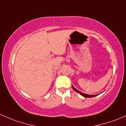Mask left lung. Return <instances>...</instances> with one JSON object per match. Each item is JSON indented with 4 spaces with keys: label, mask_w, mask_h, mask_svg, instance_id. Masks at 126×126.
I'll return each instance as SVG.
<instances>
[{
    "label": "left lung",
    "mask_w": 126,
    "mask_h": 126,
    "mask_svg": "<svg viewBox=\"0 0 126 126\" xmlns=\"http://www.w3.org/2000/svg\"><path fill=\"white\" fill-rule=\"evenodd\" d=\"M72 87H73V90H75V91H76V92H78V93H79L80 94H81V95L85 97V98H92V97H94V96H96L98 95V94H94V95H90V94H85V93H82V92H81L78 91V90H76V89H75V88L73 86V85H72Z\"/></svg>",
    "instance_id": "8db88e82"
}]
</instances>
